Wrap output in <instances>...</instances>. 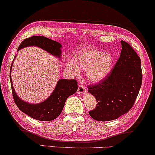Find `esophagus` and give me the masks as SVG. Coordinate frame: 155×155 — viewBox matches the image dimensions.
Returning <instances> with one entry per match:
<instances>
[{"label": "esophagus", "instance_id": "34e87169", "mask_svg": "<svg viewBox=\"0 0 155 155\" xmlns=\"http://www.w3.org/2000/svg\"><path fill=\"white\" fill-rule=\"evenodd\" d=\"M85 92H86L85 88H84L82 85H81L80 84V85L78 87V90H77L78 94H80V95L84 94V93H85Z\"/></svg>", "mask_w": 155, "mask_h": 155}]
</instances>
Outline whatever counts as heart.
<instances>
[{"instance_id": "b5f03b06", "label": "heart", "mask_w": 155, "mask_h": 155, "mask_svg": "<svg viewBox=\"0 0 155 155\" xmlns=\"http://www.w3.org/2000/svg\"><path fill=\"white\" fill-rule=\"evenodd\" d=\"M74 62L66 64L71 74L78 75L79 69L84 70L86 77L91 82H99L104 79L113 68V56L108 52L98 49H87L77 53L74 57Z\"/></svg>"}]
</instances>
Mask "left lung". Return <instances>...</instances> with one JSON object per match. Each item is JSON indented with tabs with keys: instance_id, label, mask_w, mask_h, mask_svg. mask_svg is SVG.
<instances>
[{
	"instance_id": "left-lung-1",
	"label": "left lung",
	"mask_w": 155,
	"mask_h": 155,
	"mask_svg": "<svg viewBox=\"0 0 155 155\" xmlns=\"http://www.w3.org/2000/svg\"><path fill=\"white\" fill-rule=\"evenodd\" d=\"M120 42V57L110 74L98 84L88 86V92L98 101L89 114L98 121L115 120L128 113L142 84L140 57L130 44Z\"/></svg>"
}]
</instances>
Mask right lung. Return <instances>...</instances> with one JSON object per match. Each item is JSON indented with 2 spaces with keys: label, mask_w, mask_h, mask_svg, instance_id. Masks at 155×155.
<instances>
[{
  "label": "right lung",
  "mask_w": 155,
  "mask_h": 155,
  "mask_svg": "<svg viewBox=\"0 0 155 155\" xmlns=\"http://www.w3.org/2000/svg\"><path fill=\"white\" fill-rule=\"evenodd\" d=\"M30 46L39 47L59 59L62 58V45L59 42L45 37L33 36L25 39L20 43L18 51ZM14 60L15 59L13 62ZM12 66L10 69V81L15 102L23 113L34 119L48 121L57 118L63 110L66 99L77 91V81L75 79H60L57 81L54 91L46 99L38 104L28 103L22 100L15 91L11 78Z\"/></svg>",
  "instance_id": "add662e5"
}]
</instances>
